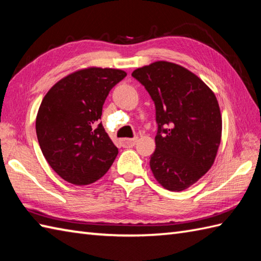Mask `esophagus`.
Instances as JSON below:
<instances>
[{"instance_id": "1", "label": "esophagus", "mask_w": 261, "mask_h": 261, "mask_svg": "<svg viewBox=\"0 0 261 261\" xmlns=\"http://www.w3.org/2000/svg\"><path fill=\"white\" fill-rule=\"evenodd\" d=\"M137 140H138V138H132V139H123L121 142L124 147H132L136 145Z\"/></svg>"}]
</instances>
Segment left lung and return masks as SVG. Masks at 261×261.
<instances>
[{
  "mask_svg": "<svg viewBox=\"0 0 261 261\" xmlns=\"http://www.w3.org/2000/svg\"><path fill=\"white\" fill-rule=\"evenodd\" d=\"M156 108V150L150 157L154 178L166 190L184 191L207 173L221 142L218 99L192 71L168 62L136 69Z\"/></svg>",
  "mask_w": 261,
  "mask_h": 261,
  "instance_id": "left-lung-1",
  "label": "left lung"
}]
</instances>
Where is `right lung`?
Instances as JSON below:
<instances>
[{
    "instance_id": "1",
    "label": "right lung",
    "mask_w": 261,
    "mask_h": 261,
    "mask_svg": "<svg viewBox=\"0 0 261 261\" xmlns=\"http://www.w3.org/2000/svg\"><path fill=\"white\" fill-rule=\"evenodd\" d=\"M125 76L120 69H82L43 97L36 120L39 146L50 167L70 184L96 181L118 156L99 120L110 91Z\"/></svg>"
}]
</instances>
